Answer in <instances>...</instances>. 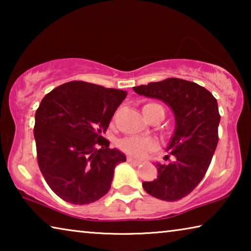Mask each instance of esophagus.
I'll use <instances>...</instances> for the list:
<instances>
[{"label": "esophagus", "instance_id": "1", "mask_svg": "<svg viewBox=\"0 0 251 251\" xmlns=\"http://www.w3.org/2000/svg\"><path fill=\"white\" fill-rule=\"evenodd\" d=\"M127 160H128L129 163H134V164H139V163H141V160L135 159V158H133V157H131V156H128V157H127Z\"/></svg>", "mask_w": 251, "mask_h": 251}]
</instances>
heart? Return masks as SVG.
<instances>
[{
    "label": "heart",
    "mask_w": 251,
    "mask_h": 251,
    "mask_svg": "<svg viewBox=\"0 0 251 251\" xmlns=\"http://www.w3.org/2000/svg\"><path fill=\"white\" fill-rule=\"evenodd\" d=\"M155 112H160L161 115L164 117V109L160 105L155 103H148L144 105L143 113L146 115H150ZM120 147L123 151H126L127 154L143 157L147 154V151H155L158 148V142L155 138L151 137H137V136H133V137H127L122 139L120 142Z\"/></svg>",
    "instance_id": "heart-1"
}]
</instances>
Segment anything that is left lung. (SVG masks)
<instances>
[{"mask_svg":"<svg viewBox=\"0 0 251 251\" xmlns=\"http://www.w3.org/2000/svg\"><path fill=\"white\" fill-rule=\"evenodd\" d=\"M133 90L138 95L161 100L173 110L175 130L166 151L174 160L167 165L156 163L157 178L144 181L143 187L160 201H179L201 181L217 147V100L201 85L180 78H167Z\"/></svg>","mask_w":251,"mask_h":251,"instance_id":"1","label":"left lung"}]
</instances>
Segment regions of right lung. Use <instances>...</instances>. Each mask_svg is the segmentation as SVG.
I'll return each instance as SVG.
<instances>
[{
	"mask_svg": "<svg viewBox=\"0 0 251 251\" xmlns=\"http://www.w3.org/2000/svg\"><path fill=\"white\" fill-rule=\"evenodd\" d=\"M127 92L73 80L44 96L35 113L37 163L50 188L73 205L108 193L116 165L126 161L101 134Z\"/></svg>",
	"mask_w": 251,
	"mask_h": 251,
	"instance_id": "add662e5",
	"label": "right lung"
}]
</instances>
